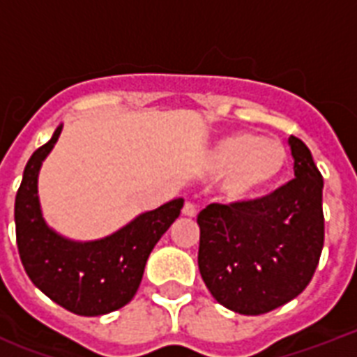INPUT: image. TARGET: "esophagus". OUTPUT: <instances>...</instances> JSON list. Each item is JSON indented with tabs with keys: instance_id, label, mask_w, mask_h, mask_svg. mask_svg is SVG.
Here are the masks:
<instances>
[{
	"instance_id": "esophagus-1",
	"label": "esophagus",
	"mask_w": 357,
	"mask_h": 357,
	"mask_svg": "<svg viewBox=\"0 0 357 357\" xmlns=\"http://www.w3.org/2000/svg\"><path fill=\"white\" fill-rule=\"evenodd\" d=\"M181 213H183V217H195L196 206L192 204V202H185V206H183V209H181Z\"/></svg>"
}]
</instances>
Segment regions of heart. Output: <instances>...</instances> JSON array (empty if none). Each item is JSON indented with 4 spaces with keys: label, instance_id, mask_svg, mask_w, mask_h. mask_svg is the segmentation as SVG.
I'll list each match as a JSON object with an SVG mask.
<instances>
[{
    "label": "heart",
    "instance_id": "obj_1",
    "mask_svg": "<svg viewBox=\"0 0 357 357\" xmlns=\"http://www.w3.org/2000/svg\"><path fill=\"white\" fill-rule=\"evenodd\" d=\"M207 162L213 172L224 174L222 195L229 202H246L282 179L289 167V151L265 135L238 131L218 140Z\"/></svg>",
    "mask_w": 357,
    "mask_h": 357
}]
</instances>
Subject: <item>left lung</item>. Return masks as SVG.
<instances>
[{
	"label": "left lung",
	"instance_id": "left-lung-1",
	"mask_svg": "<svg viewBox=\"0 0 357 357\" xmlns=\"http://www.w3.org/2000/svg\"><path fill=\"white\" fill-rule=\"evenodd\" d=\"M294 179L263 198L209 204L198 215V266L213 298L241 315H263L296 298L324 246L322 176L310 148L289 139Z\"/></svg>",
	"mask_w": 357,
	"mask_h": 357
}]
</instances>
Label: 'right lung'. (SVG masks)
Here are the masks:
<instances>
[{"label":"right lung","mask_w":357,"mask_h":357,"mask_svg":"<svg viewBox=\"0 0 357 357\" xmlns=\"http://www.w3.org/2000/svg\"><path fill=\"white\" fill-rule=\"evenodd\" d=\"M63 126L31 155L14 202L16 244L27 276L55 304L75 315L98 317L133 298L148 255L181 213L183 200L142 213L116 234L91 243L61 237L44 222L38 204V170Z\"/></svg>","instance_id":"obj_1"}]
</instances>
